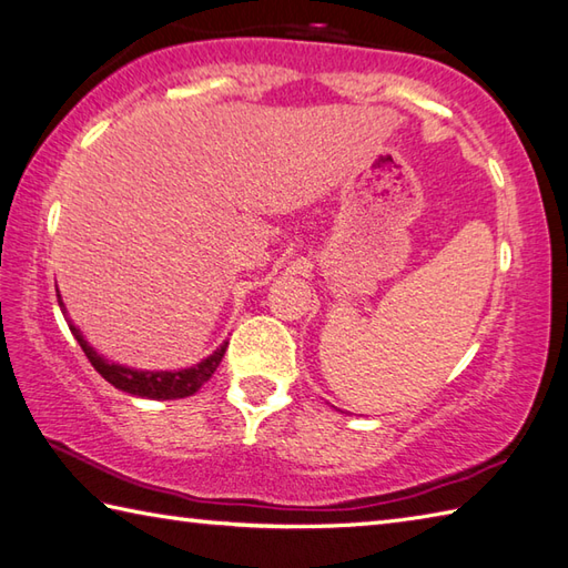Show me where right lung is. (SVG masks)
<instances>
[{"label": "right lung", "mask_w": 568, "mask_h": 568, "mask_svg": "<svg viewBox=\"0 0 568 568\" xmlns=\"http://www.w3.org/2000/svg\"><path fill=\"white\" fill-rule=\"evenodd\" d=\"M58 306H61L63 316L68 318V311L61 301V294H58ZM68 328L75 335V341L80 343V348L88 355L90 365L98 369V373L105 377L112 387H118L126 395H136V397H146V399H181V397H191L199 392L207 379L213 377L217 369L220 361L227 351V343L220 345L213 355H207L205 361L193 367H183V369H134L126 365H118L112 361H105L92 345L83 338L78 326H73V321L68 318Z\"/></svg>", "instance_id": "1"}]
</instances>
